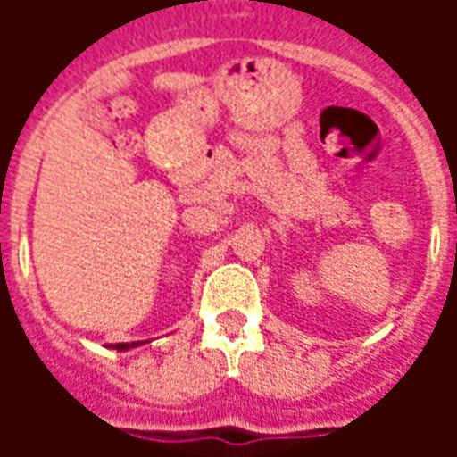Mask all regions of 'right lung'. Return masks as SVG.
Here are the masks:
<instances>
[{
    "instance_id": "right-lung-1",
    "label": "right lung",
    "mask_w": 457,
    "mask_h": 457,
    "mask_svg": "<svg viewBox=\"0 0 457 457\" xmlns=\"http://www.w3.org/2000/svg\"><path fill=\"white\" fill-rule=\"evenodd\" d=\"M113 348H118V351H123V348H130V346H137V344H111Z\"/></svg>"
}]
</instances>
